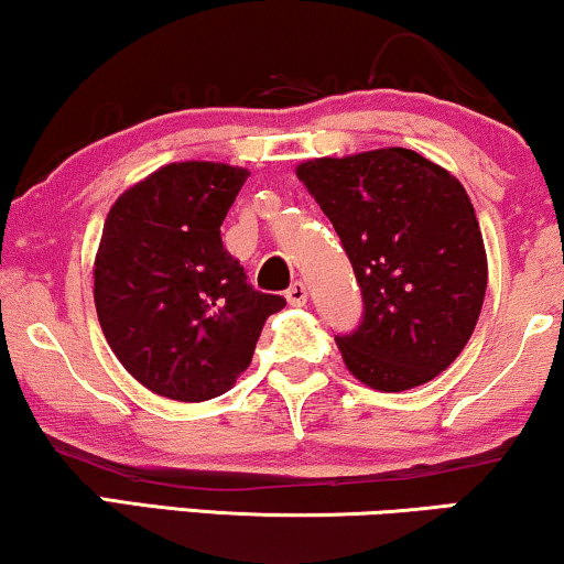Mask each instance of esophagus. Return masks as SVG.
<instances>
[{
  "instance_id": "34e87169",
  "label": "esophagus",
  "mask_w": 564,
  "mask_h": 564,
  "mask_svg": "<svg viewBox=\"0 0 564 564\" xmlns=\"http://www.w3.org/2000/svg\"><path fill=\"white\" fill-rule=\"evenodd\" d=\"M286 300H289V304H294V307H304V304H307V300H310V291L302 281H294L286 291Z\"/></svg>"
}]
</instances>
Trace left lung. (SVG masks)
Masks as SVG:
<instances>
[{"mask_svg": "<svg viewBox=\"0 0 564 564\" xmlns=\"http://www.w3.org/2000/svg\"><path fill=\"white\" fill-rule=\"evenodd\" d=\"M362 291V321L336 336L344 365L378 391L444 372L476 330L488 264L463 183L412 149L302 162Z\"/></svg>", "mask_w": 564, "mask_h": 564, "instance_id": "8db88e82", "label": "left lung"}]
</instances>
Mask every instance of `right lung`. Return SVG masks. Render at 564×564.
I'll return each mask as SVG.
<instances>
[{"label": "right lung", "mask_w": 564, "mask_h": 564, "mask_svg": "<svg viewBox=\"0 0 564 564\" xmlns=\"http://www.w3.org/2000/svg\"><path fill=\"white\" fill-rule=\"evenodd\" d=\"M249 171L173 162L120 194L94 262V304L120 365L175 402L226 393L286 300L262 294L223 249L220 226Z\"/></svg>", "instance_id": "1"}]
</instances>
